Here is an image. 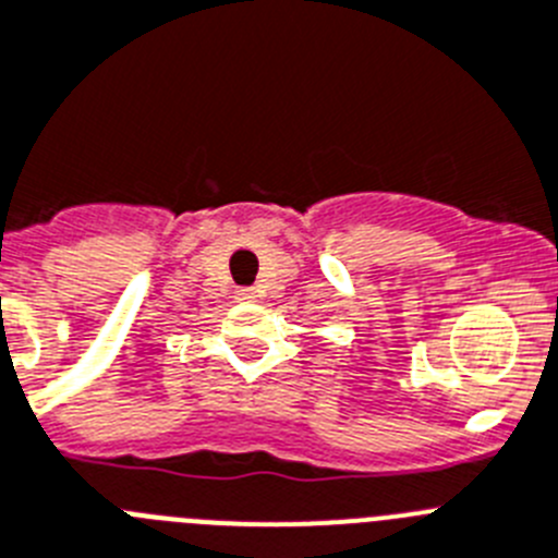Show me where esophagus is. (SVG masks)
<instances>
[{
  "label": "esophagus",
  "mask_w": 558,
  "mask_h": 558,
  "mask_svg": "<svg viewBox=\"0 0 558 558\" xmlns=\"http://www.w3.org/2000/svg\"><path fill=\"white\" fill-rule=\"evenodd\" d=\"M239 300H253V291H250V289H239Z\"/></svg>",
  "instance_id": "34e87169"
}]
</instances>
